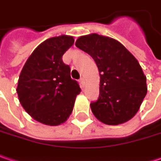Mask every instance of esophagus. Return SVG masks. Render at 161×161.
<instances>
[{
	"mask_svg": "<svg viewBox=\"0 0 161 161\" xmlns=\"http://www.w3.org/2000/svg\"><path fill=\"white\" fill-rule=\"evenodd\" d=\"M80 85L81 87H85V86H86V80H85L84 77H82L80 79Z\"/></svg>",
	"mask_w": 161,
	"mask_h": 161,
	"instance_id": "esophagus-1",
	"label": "esophagus"
}]
</instances>
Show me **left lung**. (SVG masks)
Masks as SVG:
<instances>
[{"label": "left lung", "mask_w": 161, "mask_h": 161, "mask_svg": "<svg viewBox=\"0 0 161 161\" xmlns=\"http://www.w3.org/2000/svg\"><path fill=\"white\" fill-rule=\"evenodd\" d=\"M75 46L93 58L99 70V97L90 103L94 115L108 125L129 121L147 94L138 60L119 41L96 33L78 38Z\"/></svg>", "instance_id": "obj_1"}]
</instances>
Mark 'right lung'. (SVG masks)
Here are the masks:
<instances>
[{"mask_svg":"<svg viewBox=\"0 0 161 161\" xmlns=\"http://www.w3.org/2000/svg\"><path fill=\"white\" fill-rule=\"evenodd\" d=\"M74 41L73 37L66 35L47 39L35 48L20 72L19 100L41 123L56 126L66 122L80 93L77 81L70 76V67L62 59Z\"/></svg>","mask_w":161,"mask_h":161,"instance_id":"obj_1","label":"right lung"}]
</instances>
